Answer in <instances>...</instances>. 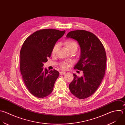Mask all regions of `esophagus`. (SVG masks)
Returning <instances> with one entry per match:
<instances>
[{"label": "esophagus", "instance_id": "obj_1", "mask_svg": "<svg viewBox=\"0 0 125 125\" xmlns=\"http://www.w3.org/2000/svg\"><path fill=\"white\" fill-rule=\"evenodd\" d=\"M65 73H66V72H63V71H61V72L60 73V75H63V74H65Z\"/></svg>", "mask_w": 125, "mask_h": 125}]
</instances>
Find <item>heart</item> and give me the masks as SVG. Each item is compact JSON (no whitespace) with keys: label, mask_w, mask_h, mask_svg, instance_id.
<instances>
[{"label":"heart","mask_w":125,"mask_h":125,"mask_svg":"<svg viewBox=\"0 0 125 125\" xmlns=\"http://www.w3.org/2000/svg\"><path fill=\"white\" fill-rule=\"evenodd\" d=\"M64 45L68 52L73 51L75 52L78 49V45L77 43L75 42L72 40H67L65 41L64 43ZM59 46V44L58 43L54 45L52 50V54H54L55 53ZM71 64V61L63 62L60 64V66L62 69L64 70H66L70 67Z\"/></svg>","instance_id":"1"}]
</instances>
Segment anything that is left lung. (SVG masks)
<instances>
[{"label":"left lung","mask_w":125,"mask_h":125,"mask_svg":"<svg viewBox=\"0 0 125 125\" xmlns=\"http://www.w3.org/2000/svg\"><path fill=\"white\" fill-rule=\"evenodd\" d=\"M77 41L80 56L74 69L82 71L83 75L73 79L69 84L71 92L79 99L87 98L97 90L105 72L106 55L104 46L96 35L83 30L70 31L66 36Z\"/></svg>","instance_id":"obj_1"}]
</instances>
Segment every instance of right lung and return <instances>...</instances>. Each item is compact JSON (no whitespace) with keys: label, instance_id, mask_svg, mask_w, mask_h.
Returning <instances> with one entry per match:
<instances>
[{"label":"right lung","instance_id":"obj_1","mask_svg":"<svg viewBox=\"0 0 125 125\" xmlns=\"http://www.w3.org/2000/svg\"><path fill=\"white\" fill-rule=\"evenodd\" d=\"M65 30L45 29L28 37L21 47L20 70L23 80L31 94L39 98L49 96L59 75L55 70H44V63L50 57L52 50Z\"/></svg>","mask_w":125,"mask_h":125}]
</instances>
